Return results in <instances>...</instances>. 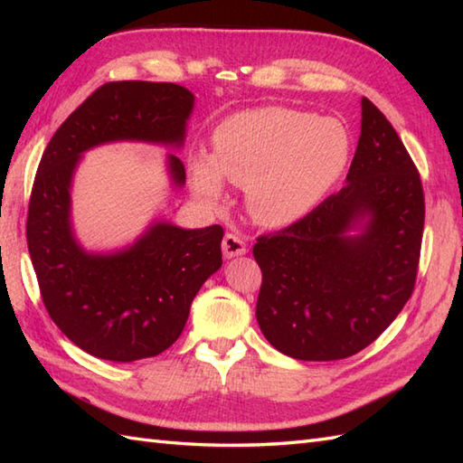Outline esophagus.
I'll return each mask as SVG.
<instances>
[{
	"label": "esophagus",
	"mask_w": 463,
	"mask_h": 463,
	"mask_svg": "<svg viewBox=\"0 0 463 463\" xmlns=\"http://www.w3.org/2000/svg\"><path fill=\"white\" fill-rule=\"evenodd\" d=\"M247 252V242H244L239 234L234 232H226L222 239V254L226 259L232 257H241V254Z\"/></svg>",
	"instance_id": "obj_1"
}]
</instances>
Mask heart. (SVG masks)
<instances>
[{
  "label": "heart",
  "instance_id": "obj_1",
  "mask_svg": "<svg viewBox=\"0 0 463 463\" xmlns=\"http://www.w3.org/2000/svg\"><path fill=\"white\" fill-rule=\"evenodd\" d=\"M344 127L317 115L260 107L224 119L213 133V156L194 155V193L219 203L222 176L249 189V209L269 226L298 221L328 193L348 163Z\"/></svg>",
  "mask_w": 463,
  "mask_h": 463
}]
</instances>
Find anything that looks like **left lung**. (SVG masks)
<instances>
[{
	"label": "left lung",
	"mask_w": 463,
	"mask_h": 463,
	"mask_svg": "<svg viewBox=\"0 0 463 463\" xmlns=\"http://www.w3.org/2000/svg\"><path fill=\"white\" fill-rule=\"evenodd\" d=\"M346 184L287 229L260 234L259 326L297 360H342L376 340L404 308L424 234L421 179L392 123L362 99ZM369 216L362 235L345 232Z\"/></svg>",
	"instance_id": "obj_1"
}]
</instances>
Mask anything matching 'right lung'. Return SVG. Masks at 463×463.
<instances>
[{
  "label": "right lung",
  "mask_w": 463,
  "mask_h": 463,
  "mask_svg": "<svg viewBox=\"0 0 463 463\" xmlns=\"http://www.w3.org/2000/svg\"><path fill=\"white\" fill-rule=\"evenodd\" d=\"M194 97L176 83L111 81L67 117L45 146L27 209V249L49 317L75 346L111 362L173 346L204 280L221 269L222 226L156 222L131 249L87 254L69 224V186L83 151L109 141L181 145ZM175 184L184 165L169 155Z\"/></svg>",
  "instance_id": "right-lung-1"
}]
</instances>
